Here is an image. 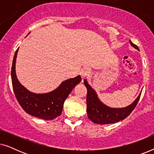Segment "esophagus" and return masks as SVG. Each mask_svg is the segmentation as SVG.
<instances>
[{"instance_id":"34e87169","label":"esophagus","mask_w":154,"mask_h":154,"mask_svg":"<svg viewBox=\"0 0 154 154\" xmlns=\"http://www.w3.org/2000/svg\"><path fill=\"white\" fill-rule=\"evenodd\" d=\"M90 70L89 69L87 68V67H84L80 71V75H81V76L82 77V79H84V78L85 77H88V75H90Z\"/></svg>"}]
</instances>
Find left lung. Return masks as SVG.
Returning a JSON list of instances; mask_svg holds the SVG:
<instances>
[{
	"label": "left lung",
	"instance_id": "1",
	"mask_svg": "<svg viewBox=\"0 0 154 154\" xmlns=\"http://www.w3.org/2000/svg\"><path fill=\"white\" fill-rule=\"evenodd\" d=\"M130 43L132 47L139 50L137 46L132 43L131 41H130ZM84 85L87 88L88 90L86 102L88 118L93 123L101 125L114 123L127 118L135 108L141 95L140 93L134 102L129 106L124 108H111L103 104L99 100L95 91L88 83L86 80H84Z\"/></svg>",
	"mask_w": 154,
	"mask_h": 154
}]
</instances>
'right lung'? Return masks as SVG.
<instances>
[{
	"mask_svg": "<svg viewBox=\"0 0 154 154\" xmlns=\"http://www.w3.org/2000/svg\"><path fill=\"white\" fill-rule=\"evenodd\" d=\"M18 49L14 53L11 70L12 88L19 104L27 113L38 119L52 120L61 115L64 101L71 90L81 81V75L63 81L53 91L44 94L31 92L19 82L15 72Z\"/></svg>",
	"mask_w": 154,
	"mask_h": 154,
	"instance_id": "add662e5",
	"label": "right lung"
}]
</instances>
